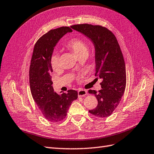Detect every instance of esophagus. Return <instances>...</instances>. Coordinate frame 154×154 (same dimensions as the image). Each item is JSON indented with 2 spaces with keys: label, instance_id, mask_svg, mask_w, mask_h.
<instances>
[{
  "label": "esophagus",
  "instance_id": "esophagus-1",
  "mask_svg": "<svg viewBox=\"0 0 154 154\" xmlns=\"http://www.w3.org/2000/svg\"><path fill=\"white\" fill-rule=\"evenodd\" d=\"M78 94L79 97H84V96H85V95L87 94V92L85 90H79L78 92Z\"/></svg>",
  "mask_w": 154,
  "mask_h": 154
}]
</instances>
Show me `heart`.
Listing matches in <instances>:
<instances>
[{"label": "heart", "mask_w": 154, "mask_h": 154, "mask_svg": "<svg viewBox=\"0 0 154 154\" xmlns=\"http://www.w3.org/2000/svg\"><path fill=\"white\" fill-rule=\"evenodd\" d=\"M66 47L74 53L77 57L83 55H87V47L84 41L79 38H72L65 43ZM51 63L54 70H57L60 67V56L57 54H54L51 57Z\"/></svg>", "instance_id": "heart-1"}]
</instances>
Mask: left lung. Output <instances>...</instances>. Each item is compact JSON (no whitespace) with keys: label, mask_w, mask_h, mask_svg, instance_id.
Wrapping results in <instances>:
<instances>
[{"label":"left lung","mask_w":154,"mask_h":154,"mask_svg":"<svg viewBox=\"0 0 154 154\" xmlns=\"http://www.w3.org/2000/svg\"><path fill=\"white\" fill-rule=\"evenodd\" d=\"M92 41L95 48V76L102 79V89L89 90L98 105L89 112L97 118H106L119 106L126 84V66L121 50L115 35L106 27L89 24L70 26Z\"/></svg>","instance_id":"1"}]
</instances>
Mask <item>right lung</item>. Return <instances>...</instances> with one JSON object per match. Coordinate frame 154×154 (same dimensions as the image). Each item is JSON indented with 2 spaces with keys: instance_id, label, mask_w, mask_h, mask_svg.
Wrapping results in <instances>:
<instances>
[{
  "instance_id": "obj_1",
  "label": "right lung",
  "mask_w": 154,
  "mask_h": 154,
  "mask_svg": "<svg viewBox=\"0 0 154 154\" xmlns=\"http://www.w3.org/2000/svg\"><path fill=\"white\" fill-rule=\"evenodd\" d=\"M72 31L69 26L51 30L37 41L32 56L29 70L31 93L43 117L52 122L63 120L72 102L78 98L75 90H69L61 95L55 93L51 76L54 48L62 37Z\"/></svg>"
}]
</instances>
